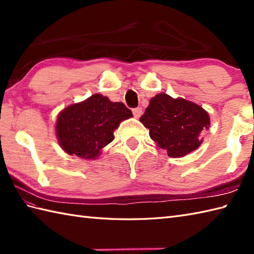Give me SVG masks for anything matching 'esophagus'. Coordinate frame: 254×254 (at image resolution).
Segmentation results:
<instances>
[{"mask_svg":"<svg viewBox=\"0 0 254 254\" xmlns=\"http://www.w3.org/2000/svg\"><path fill=\"white\" fill-rule=\"evenodd\" d=\"M132 111H133V115H134V117H135V118H139V117L142 116V113H143V110H142L141 107L134 108Z\"/></svg>","mask_w":254,"mask_h":254,"instance_id":"34e87169","label":"esophagus"}]
</instances>
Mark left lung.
<instances>
[{
    "label": "left lung",
    "instance_id": "obj_1",
    "mask_svg": "<svg viewBox=\"0 0 254 254\" xmlns=\"http://www.w3.org/2000/svg\"><path fill=\"white\" fill-rule=\"evenodd\" d=\"M139 121L148 128L150 138L158 147L174 158L195 150L210 123L208 113L202 107L182 98L174 99L167 94L153 97Z\"/></svg>",
    "mask_w": 254,
    "mask_h": 254
}]
</instances>
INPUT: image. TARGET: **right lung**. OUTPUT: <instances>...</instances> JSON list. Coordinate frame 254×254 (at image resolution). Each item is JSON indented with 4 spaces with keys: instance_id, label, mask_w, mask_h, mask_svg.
Masks as SVG:
<instances>
[{
    "instance_id": "add662e5",
    "label": "right lung",
    "mask_w": 254,
    "mask_h": 254,
    "mask_svg": "<svg viewBox=\"0 0 254 254\" xmlns=\"http://www.w3.org/2000/svg\"><path fill=\"white\" fill-rule=\"evenodd\" d=\"M133 117L123 102H111L100 94L66 107L57 120V136L69 155L93 159L113 141L119 123Z\"/></svg>"
}]
</instances>
